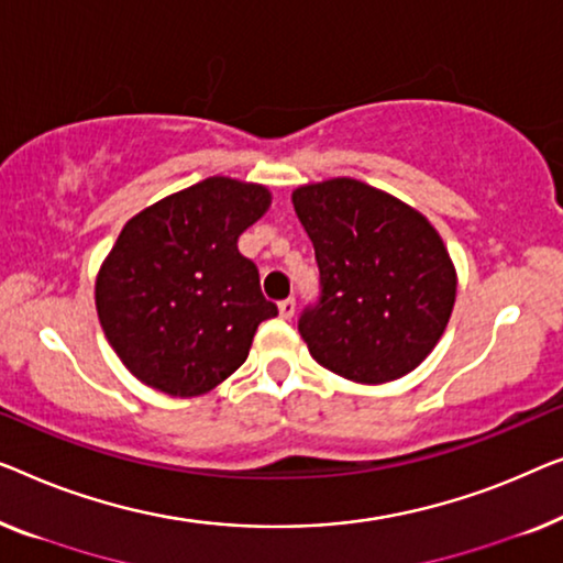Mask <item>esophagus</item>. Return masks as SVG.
<instances>
[{"mask_svg": "<svg viewBox=\"0 0 563 563\" xmlns=\"http://www.w3.org/2000/svg\"><path fill=\"white\" fill-rule=\"evenodd\" d=\"M280 316L283 319H292V313H296V298H285L280 300Z\"/></svg>", "mask_w": 563, "mask_h": 563, "instance_id": "esophagus-1", "label": "esophagus"}]
</instances>
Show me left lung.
Wrapping results in <instances>:
<instances>
[{
  "label": "left lung",
  "instance_id": "left-lung-1",
  "mask_svg": "<svg viewBox=\"0 0 563 563\" xmlns=\"http://www.w3.org/2000/svg\"><path fill=\"white\" fill-rule=\"evenodd\" d=\"M311 236L321 296L298 331L311 357L352 383H390L416 369L446 329L456 271L429 219L354 178L292 191Z\"/></svg>",
  "mask_w": 563,
  "mask_h": 563
}]
</instances>
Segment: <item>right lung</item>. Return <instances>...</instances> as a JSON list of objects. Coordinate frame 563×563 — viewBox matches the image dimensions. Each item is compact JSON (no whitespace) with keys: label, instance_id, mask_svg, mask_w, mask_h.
<instances>
[{"label":"right lung","instance_id":"add662e5","mask_svg":"<svg viewBox=\"0 0 563 563\" xmlns=\"http://www.w3.org/2000/svg\"><path fill=\"white\" fill-rule=\"evenodd\" d=\"M271 206L257 184L213 176L126 221L97 278L101 329L140 383L173 398L209 393L247 360L278 306L236 250Z\"/></svg>","mask_w":563,"mask_h":563}]
</instances>
